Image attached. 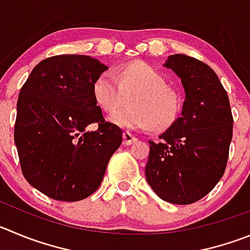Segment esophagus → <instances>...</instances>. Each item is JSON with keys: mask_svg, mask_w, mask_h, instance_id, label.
Here are the masks:
<instances>
[{"mask_svg": "<svg viewBox=\"0 0 250 250\" xmlns=\"http://www.w3.org/2000/svg\"><path fill=\"white\" fill-rule=\"evenodd\" d=\"M136 141H137V137L133 136L132 133L129 132L123 133V144H125V146H130V144L134 143Z\"/></svg>", "mask_w": 250, "mask_h": 250, "instance_id": "obj_1", "label": "esophagus"}]
</instances>
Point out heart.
I'll use <instances>...</instances> for the list:
<instances>
[{"label":"heart","mask_w":250,"mask_h":250,"mask_svg":"<svg viewBox=\"0 0 250 250\" xmlns=\"http://www.w3.org/2000/svg\"><path fill=\"white\" fill-rule=\"evenodd\" d=\"M93 99L108 113L120 111L130 100L129 108L109 117L111 123L123 129L165 130L181 113L183 99L175 88L167 86L162 72L143 62L125 65L114 76L104 72L92 85Z\"/></svg>","instance_id":"1"}]
</instances>
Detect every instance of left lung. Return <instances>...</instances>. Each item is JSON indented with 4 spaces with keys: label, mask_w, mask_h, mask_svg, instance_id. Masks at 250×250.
Instances as JSON below:
<instances>
[{
    "label": "left lung",
    "mask_w": 250,
    "mask_h": 250,
    "mask_svg": "<svg viewBox=\"0 0 250 250\" xmlns=\"http://www.w3.org/2000/svg\"><path fill=\"white\" fill-rule=\"evenodd\" d=\"M181 79L185 101L178 121L149 141L146 178L164 201L190 205L206 196L223 176L232 141L229 99L216 72L184 54L163 64Z\"/></svg>",
    "instance_id": "1"
}]
</instances>
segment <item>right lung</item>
<instances>
[{
    "label": "right lung",
    "instance_id": "obj_1",
    "mask_svg": "<svg viewBox=\"0 0 250 250\" xmlns=\"http://www.w3.org/2000/svg\"><path fill=\"white\" fill-rule=\"evenodd\" d=\"M108 67L88 55H57L32 70L20 91L15 143L30 185L58 201H80L99 188L122 143L106 122L92 85ZM99 123L96 131L88 125Z\"/></svg>",
    "mask_w": 250,
    "mask_h": 250
}]
</instances>
